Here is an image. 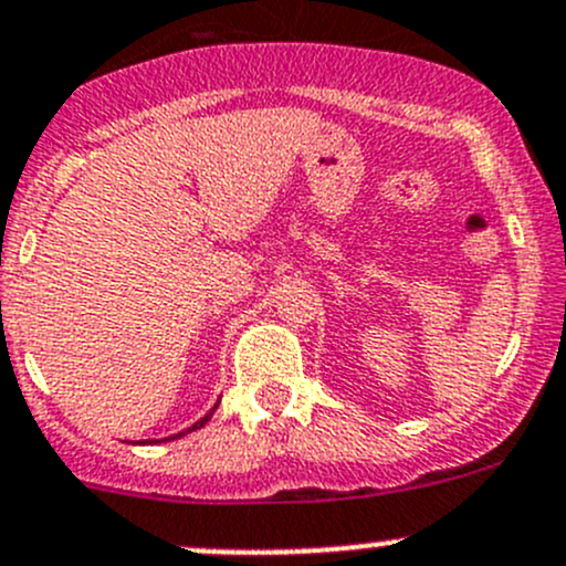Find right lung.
Here are the masks:
<instances>
[{
	"label": "right lung",
	"mask_w": 566,
	"mask_h": 566,
	"mask_svg": "<svg viewBox=\"0 0 566 566\" xmlns=\"http://www.w3.org/2000/svg\"><path fill=\"white\" fill-rule=\"evenodd\" d=\"M210 415H212V411H210ZM210 415H207V417H201V420H199V422H196V426H190V429H188V431H196V429H201V426H205V422H207V420H210ZM179 437H182V434H179Z\"/></svg>",
	"instance_id": "obj_1"
}]
</instances>
